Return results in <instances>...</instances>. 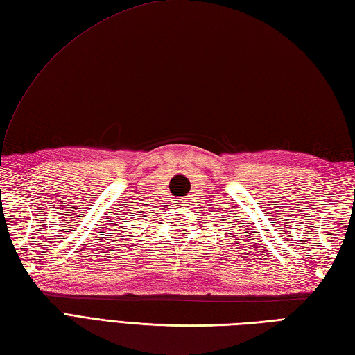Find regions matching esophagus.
Returning a JSON list of instances; mask_svg holds the SVG:
<instances>
[{"label": "esophagus", "instance_id": "esophagus-1", "mask_svg": "<svg viewBox=\"0 0 355 355\" xmlns=\"http://www.w3.org/2000/svg\"><path fill=\"white\" fill-rule=\"evenodd\" d=\"M184 201H186V198H183V200H182V201H180V202H184Z\"/></svg>", "mask_w": 355, "mask_h": 355}]
</instances>
